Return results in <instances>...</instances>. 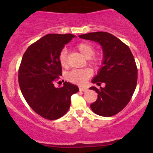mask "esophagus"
<instances>
[{"mask_svg": "<svg viewBox=\"0 0 153 153\" xmlns=\"http://www.w3.org/2000/svg\"><path fill=\"white\" fill-rule=\"evenodd\" d=\"M80 91H82V92H84V91L87 90V88L86 87H79Z\"/></svg>", "mask_w": 153, "mask_h": 153, "instance_id": "34e87169", "label": "esophagus"}]
</instances>
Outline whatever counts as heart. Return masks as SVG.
Returning a JSON list of instances; mask_svg holds the SVG:
<instances>
[{"label":"heart","instance_id":"obj_1","mask_svg":"<svg viewBox=\"0 0 153 153\" xmlns=\"http://www.w3.org/2000/svg\"><path fill=\"white\" fill-rule=\"evenodd\" d=\"M77 50L86 58L90 60L91 63L95 66H99L101 64V58L100 56H93L95 54V47L92 44L88 42H81L78 44L76 47ZM59 63L62 67H66L67 66V50L65 49H62L60 52L58 57ZM92 71L90 69H74L67 74V78L69 81L75 84L83 85L89 78L92 76Z\"/></svg>","mask_w":153,"mask_h":153}]
</instances>
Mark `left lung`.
I'll use <instances>...</instances> for the list:
<instances>
[{
  "label": "left lung",
  "mask_w": 153,
  "mask_h": 153,
  "mask_svg": "<svg viewBox=\"0 0 153 153\" xmlns=\"http://www.w3.org/2000/svg\"><path fill=\"white\" fill-rule=\"evenodd\" d=\"M79 37L99 43L104 52L102 67L92 81L100 89L89 88L98 93L91 109L101 116L116 115L127 105L136 87L138 69L133 55L127 45L108 32H90ZM101 83L105 86L101 88Z\"/></svg>",
  "instance_id": "1"
}]
</instances>
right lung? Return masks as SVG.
<instances>
[{
    "mask_svg": "<svg viewBox=\"0 0 153 153\" xmlns=\"http://www.w3.org/2000/svg\"><path fill=\"white\" fill-rule=\"evenodd\" d=\"M75 37L72 34H48L31 44L23 55L18 70L20 89L29 106L46 119L56 120L65 115L71 96L79 90L67 81L62 87L54 86L62 75L60 52Z\"/></svg>",
    "mask_w": 153,
    "mask_h": 153,
    "instance_id": "add662e5",
    "label": "right lung"
}]
</instances>
